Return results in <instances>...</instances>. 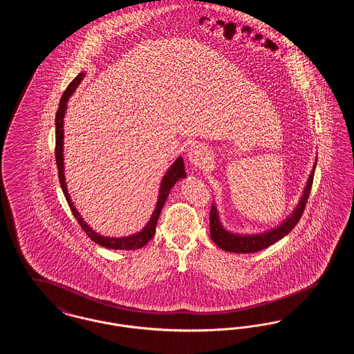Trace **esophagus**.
Returning <instances> with one entry per match:
<instances>
[{"mask_svg":"<svg viewBox=\"0 0 354 354\" xmlns=\"http://www.w3.org/2000/svg\"><path fill=\"white\" fill-rule=\"evenodd\" d=\"M187 159L192 167L201 169L208 160V151L202 145L194 143L187 152Z\"/></svg>","mask_w":354,"mask_h":354,"instance_id":"1","label":"esophagus"}]
</instances>
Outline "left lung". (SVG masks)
Instances as JSON below:
<instances>
[{
  "label": "left lung",
  "instance_id": "obj_1",
  "mask_svg": "<svg viewBox=\"0 0 354 354\" xmlns=\"http://www.w3.org/2000/svg\"><path fill=\"white\" fill-rule=\"evenodd\" d=\"M316 163H317V160H315L313 169L310 171V175L306 180L303 195L297 203V205L295 207V209L292 211V214H289V216H286V219L283 220L277 227L270 228L268 231H264L261 234L241 235V234H235V232L225 230L220 221L219 211L216 208V204L212 203L211 212H209V235H211L212 241L223 251H227V252L252 253L270 247L276 241H279L280 239H283L284 236L288 235L295 228V225L299 223V220L301 219V215L305 209V204L308 202V196L310 194V188L313 183Z\"/></svg>",
  "mask_w": 354,
  "mask_h": 354
}]
</instances>
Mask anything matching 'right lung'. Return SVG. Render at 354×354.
I'll use <instances>...</instances> for the list:
<instances>
[{
  "instance_id": "add662e5",
  "label": "right lung",
  "mask_w": 354,
  "mask_h": 354,
  "mask_svg": "<svg viewBox=\"0 0 354 354\" xmlns=\"http://www.w3.org/2000/svg\"><path fill=\"white\" fill-rule=\"evenodd\" d=\"M84 73H80L73 82L68 84V88L65 90L61 101H59V107L55 115V162H57V167H58V178H59V183L61 188L64 191V195L66 198L68 203V207L73 212V215L75 216L77 221L80 223V225L82 227L86 235L88 236L94 243L100 244L104 248L109 250H139L142 247H145L150 240L152 236L155 235V228H156V223L159 219V215L162 212V208L165 205V203L169 198V191L174 187V185L185 178V162L183 158L179 156L167 169V172L165 174V176L162 178L160 187H159V195H158V201L155 209L152 212L151 218L147 221V224L143 227L142 231L133 234V235L123 236V237H109V236L100 235L97 234L81 216V214L77 211V208L74 207V204L70 199L68 195V187H66V179H65V166H64V118L66 114V109H68V101L70 97L73 95V93L75 91V88L78 87V84L82 82L84 78Z\"/></svg>"
}]
</instances>
